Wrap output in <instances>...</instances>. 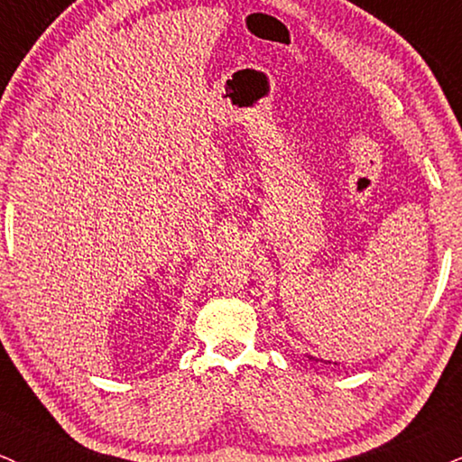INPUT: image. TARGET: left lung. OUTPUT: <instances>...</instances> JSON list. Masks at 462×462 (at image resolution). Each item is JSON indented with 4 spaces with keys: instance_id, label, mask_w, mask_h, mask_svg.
<instances>
[{
    "instance_id": "1",
    "label": "left lung",
    "mask_w": 462,
    "mask_h": 462,
    "mask_svg": "<svg viewBox=\"0 0 462 462\" xmlns=\"http://www.w3.org/2000/svg\"><path fill=\"white\" fill-rule=\"evenodd\" d=\"M309 359H316V356H309ZM335 365H337V363H335Z\"/></svg>"
}]
</instances>
